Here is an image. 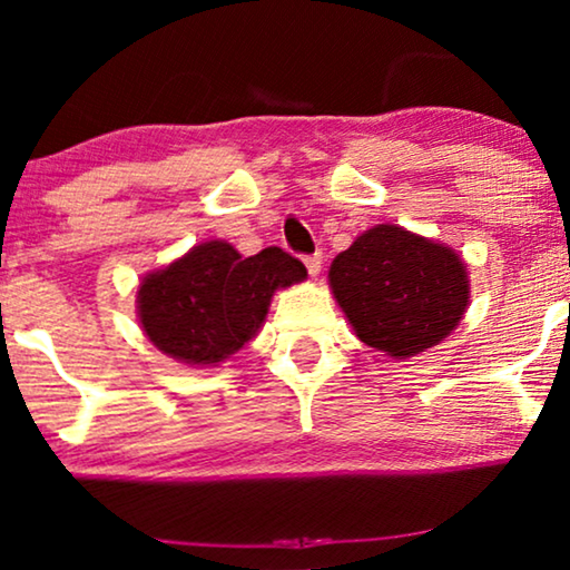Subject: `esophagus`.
<instances>
[{"instance_id":"obj_1","label":"esophagus","mask_w":570,"mask_h":570,"mask_svg":"<svg viewBox=\"0 0 570 570\" xmlns=\"http://www.w3.org/2000/svg\"><path fill=\"white\" fill-rule=\"evenodd\" d=\"M303 262H306L308 275H311V277H318V272H322V254H308V256H303Z\"/></svg>"}]
</instances>
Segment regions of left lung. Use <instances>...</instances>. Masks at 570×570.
<instances>
[{
	"label": "left lung",
	"mask_w": 570,
	"mask_h": 570,
	"mask_svg": "<svg viewBox=\"0 0 570 570\" xmlns=\"http://www.w3.org/2000/svg\"><path fill=\"white\" fill-rule=\"evenodd\" d=\"M330 285L357 337L400 361L456 330L470 298L462 259L396 225H376L337 254Z\"/></svg>",
	"instance_id": "obj_1"
}]
</instances>
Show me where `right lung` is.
<instances>
[{
	"instance_id": "1",
	"label": "right lung",
	"mask_w": 570,
	"mask_h": 570,
	"mask_svg": "<svg viewBox=\"0 0 570 570\" xmlns=\"http://www.w3.org/2000/svg\"><path fill=\"white\" fill-rule=\"evenodd\" d=\"M303 277V262L277 246L244 259L225 240H209L142 279L139 322L153 345L176 361L220 363L254 337L272 293Z\"/></svg>"
}]
</instances>
